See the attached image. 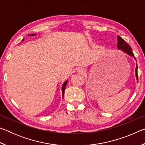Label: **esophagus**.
Returning <instances> with one entry per match:
<instances>
[{
    "mask_svg": "<svg viewBox=\"0 0 145 145\" xmlns=\"http://www.w3.org/2000/svg\"><path fill=\"white\" fill-rule=\"evenodd\" d=\"M86 72V71L84 69H83V68H79L77 70V73H79V74H84V73Z\"/></svg>",
    "mask_w": 145,
    "mask_h": 145,
    "instance_id": "1",
    "label": "esophagus"
}]
</instances>
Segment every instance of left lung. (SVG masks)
Here are the masks:
<instances>
[{
	"label": "left lung",
	"instance_id": "obj_1",
	"mask_svg": "<svg viewBox=\"0 0 145 145\" xmlns=\"http://www.w3.org/2000/svg\"><path fill=\"white\" fill-rule=\"evenodd\" d=\"M118 48L120 50H121L125 52V53H127V54H129V56H131L132 57H134V55L133 52L132 51V48H131L128 44H127L123 39H122L120 36H118ZM136 59V58H135ZM136 78L137 80H138V77H137V65H136Z\"/></svg>",
	"mask_w": 145,
	"mask_h": 145
}]
</instances>
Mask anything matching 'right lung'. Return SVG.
Segmentation results:
<instances>
[{"instance_id": "add662e5", "label": "right lung", "mask_w": 145, "mask_h": 145, "mask_svg": "<svg viewBox=\"0 0 145 145\" xmlns=\"http://www.w3.org/2000/svg\"><path fill=\"white\" fill-rule=\"evenodd\" d=\"M34 35H36L35 34H31V36H34ZM23 40H24V39H23ZM22 40V41H23ZM67 80H66V81L64 82V84H63V86H62V92H63V97H64V93H65V88H66V86H67Z\"/></svg>"}]
</instances>
